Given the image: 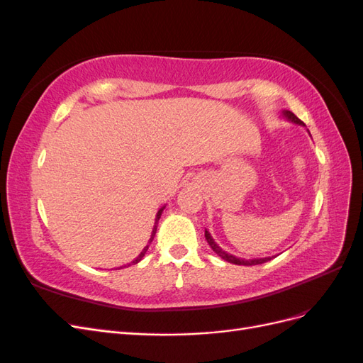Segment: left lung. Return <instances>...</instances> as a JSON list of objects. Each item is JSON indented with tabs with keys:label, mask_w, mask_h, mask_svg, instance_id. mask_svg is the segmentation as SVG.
<instances>
[{
	"label": "left lung",
	"mask_w": 363,
	"mask_h": 363,
	"mask_svg": "<svg viewBox=\"0 0 363 363\" xmlns=\"http://www.w3.org/2000/svg\"><path fill=\"white\" fill-rule=\"evenodd\" d=\"M281 115L286 118L288 121H292L294 124H298V125H304V123L303 121H300L298 118H296L292 112H289V111H283L281 112ZM204 236H206V240H207V244L211 245V248L216 252V255L221 257V259H224V260H227V262H230V263H235V265H245V267H251V265H260V263H265V262H268V260H271V257H260V259H250V260H245V259H239V257H236V256H232V255H228L227 251H224L221 247H219L215 240H213V238L211 236V233L207 232H204Z\"/></svg>",
	"instance_id": "obj_1"
}]
</instances>
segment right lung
Listing matches in <instances>:
<instances>
[{
  "mask_svg": "<svg viewBox=\"0 0 363 363\" xmlns=\"http://www.w3.org/2000/svg\"><path fill=\"white\" fill-rule=\"evenodd\" d=\"M163 208H164V206L160 208V211L157 212V215H156V223H155V228H152V232H151V238H150V240H148V245L144 248V250H142L140 251V255L133 260V262H131V263H133V265H135V263H138V262H140L142 260V257H144L145 256V252H147V250H148V247H150V244L152 242V239H155V235H156V232H157V223H159V219H160V215H162V212H163Z\"/></svg>",
  "mask_w": 363,
  "mask_h": 363,
  "instance_id": "obj_1",
  "label": "right lung"
}]
</instances>
